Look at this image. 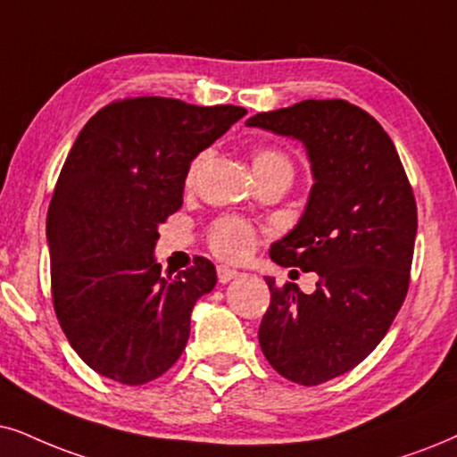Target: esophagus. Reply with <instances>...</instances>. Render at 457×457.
Wrapping results in <instances>:
<instances>
[{
  "label": "esophagus",
  "instance_id": "34e87169",
  "mask_svg": "<svg viewBox=\"0 0 457 457\" xmlns=\"http://www.w3.org/2000/svg\"><path fill=\"white\" fill-rule=\"evenodd\" d=\"M238 276H240V271L228 268V265H219V268H217V278H219V282H223V285H225V282L238 278Z\"/></svg>",
  "mask_w": 457,
  "mask_h": 457
}]
</instances>
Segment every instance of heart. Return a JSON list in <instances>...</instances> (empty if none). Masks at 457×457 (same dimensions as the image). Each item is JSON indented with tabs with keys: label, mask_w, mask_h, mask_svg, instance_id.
Segmentation results:
<instances>
[{
	"label": "heart",
	"mask_w": 457,
	"mask_h": 457,
	"mask_svg": "<svg viewBox=\"0 0 457 457\" xmlns=\"http://www.w3.org/2000/svg\"><path fill=\"white\" fill-rule=\"evenodd\" d=\"M206 158H209V154H200L192 162L187 170V183L194 181ZM271 169H291V162L278 149H257L253 154V170H255V175ZM209 245L212 253L225 259V262H242V259L251 255L253 246H255V232H253L251 225L240 221V219H221V221H217L211 228Z\"/></svg>",
	"instance_id": "1"
}]
</instances>
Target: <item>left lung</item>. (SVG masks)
<instances>
[{
	"mask_svg": "<svg viewBox=\"0 0 457 457\" xmlns=\"http://www.w3.org/2000/svg\"><path fill=\"white\" fill-rule=\"evenodd\" d=\"M246 126L302 143L314 179L303 215L270 257L316 271V291L265 278L259 345L282 378L328 382L371 354L405 302L418 232L411 186L386 130L348 101L308 99Z\"/></svg>",
	"mask_w": 457,
	"mask_h": 457,
	"instance_id": "obj_1",
	"label": "left lung"
}]
</instances>
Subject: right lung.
<instances>
[{
    "instance_id": "add662e5",
    "label": "right lung",
    "mask_w": 457,
    "mask_h": 457,
    "mask_svg": "<svg viewBox=\"0 0 457 457\" xmlns=\"http://www.w3.org/2000/svg\"><path fill=\"white\" fill-rule=\"evenodd\" d=\"M245 115L138 96L103 107L75 138L46 219L52 302L71 348L103 378L147 384L186 350L217 270L195 257L162 276L158 228L181 209L192 160Z\"/></svg>"
}]
</instances>
